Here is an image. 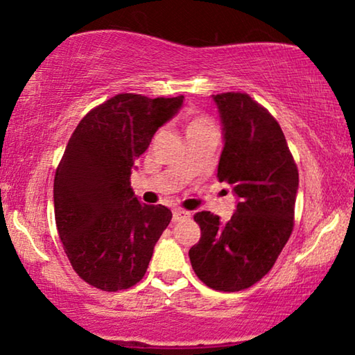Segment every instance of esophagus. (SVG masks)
<instances>
[{"mask_svg": "<svg viewBox=\"0 0 355 355\" xmlns=\"http://www.w3.org/2000/svg\"><path fill=\"white\" fill-rule=\"evenodd\" d=\"M189 216H191V211L182 210V208H176V210H173V221L174 223L182 220V218H189Z\"/></svg>", "mask_w": 355, "mask_h": 355, "instance_id": "34e87169", "label": "esophagus"}]
</instances>
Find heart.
Segmentation results:
<instances>
[{
	"label": "heart",
	"instance_id": "1",
	"mask_svg": "<svg viewBox=\"0 0 355 355\" xmlns=\"http://www.w3.org/2000/svg\"><path fill=\"white\" fill-rule=\"evenodd\" d=\"M203 129H213V123L210 118L203 114H191L187 121V134L197 132V130Z\"/></svg>",
	"mask_w": 355,
	"mask_h": 355
}]
</instances>
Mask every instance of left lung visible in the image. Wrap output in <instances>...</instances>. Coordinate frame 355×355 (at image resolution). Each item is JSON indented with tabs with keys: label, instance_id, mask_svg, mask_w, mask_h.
I'll use <instances>...</instances> for the list:
<instances>
[{
	"label": "left lung",
	"instance_id": "left-lung-1",
	"mask_svg": "<svg viewBox=\"0 0 355 355\" xmlns=\"http://www.w3.org/2000/svg\"><path fill=\"white\" fill-rule=\"evenodd\" d=\"M223 130L218 179L237 197L226 223L198 211L200 241L189 250L208 288L234 293L273 268L294 226L299 173L276 119L247 94L213 95Z\"/></svg>",
	"mask_w": 355,
	"mask_h": 355
}]
</instances>
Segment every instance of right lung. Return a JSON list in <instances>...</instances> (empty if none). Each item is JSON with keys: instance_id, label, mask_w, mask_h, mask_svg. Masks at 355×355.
Here are the masks:
<instances>
[{"instance_id": "obj_1", "label": "right lung", "mask_w": 355, "mask_h": 355, "mask_svg": "<svg viewBox=\"0 0 355 355\" xmlns=\"http://www.w3.org/2000/svg\"><path fill=\"white\" fill-rule=\"evenodd\" d=\"M182 103V95L119 94L92 110L72 132L56 169L53 200L67 259L90 286L114 293L144 278L173 213L140 203L130 173Z\"/></svg>"}]
</instances>
